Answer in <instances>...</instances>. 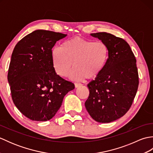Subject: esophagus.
Instances as JSON below:
<instances>
[{"instance_id": "esophagus-1", "label": "esophagus", "mask_w": 153, "mask_h": 153, "mask_svg": "<svg viewBox=\"0 0 153 153\" xmlns=\"http://www.w3.org/2000/svg\"><path fill=\"white\" fill-rule=\"evenodd\" d=\"M82 85L81 83H75V87H76V88H77V87H80V86H82Z\"/></svg>"}]
</instances>
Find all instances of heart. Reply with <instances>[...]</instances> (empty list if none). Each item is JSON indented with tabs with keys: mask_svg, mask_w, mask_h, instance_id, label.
Wrapping results in <instances>:
<instances>
[{
	"mask_svg": "<svg viewBox=\"0 0 153 153\" xmlns=\"http://www.w3.org/2000/svg\"><path fill=\"white\" fill-rule=\"evenodd\" d=\"M54 69L61 77H67L74 66V80L95 79L102 74L109 58V49L102 42L76 37L64 41L60 48L51 51Z\"/></svg>",
	"mask_w": 153,
	"mask_h": 153,
	"instance_id": "heart-1",
	"label": "heart"
}]
</instances>
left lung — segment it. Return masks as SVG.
Returning a JSON list of instances; mask_svg holds the SVG:
<instances>
[{
	"mask_svg": "<svg viewBox=\"0 0 153 153\" xmlns=\"http://www.w3.org/2000/svg\"><path fill=\"white\" fill-rule=\"evenodd\" d=\"M109 49V58L102 74L87 85L89 95L85 102L91 118L110 123L121 118L132 105L139 85L136 59L123 39L106 32L91 33Z\"/></svg>",
	"mask_w": 153,
	"mask_h": 153,
	"instance_id": "8db88e82",
	"label": "left lung"
}]
</instances>
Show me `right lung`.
<instances>
[{"label": "right lung", "mask_w": 153, "mask_h": 153, "mask_svg": "<svg viewBox=\"0 0 153 153\" xmlns=\"http://www.w3.org/2000/svg\"><path fill=\"white\" fill-rule=\"evenodd\" d=\"M67 35L38 30L19 41L14 48L8 81L12 98L19 112L33 121L53 118L74 84L55 71L51 58L56 41Z\"/></svg>", "instance_id": "right-lung-1"}]
</instances>
